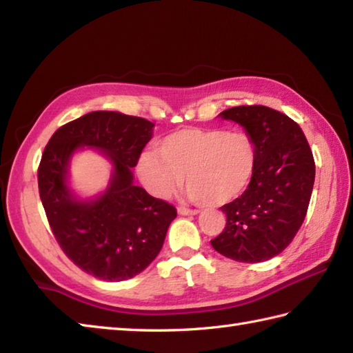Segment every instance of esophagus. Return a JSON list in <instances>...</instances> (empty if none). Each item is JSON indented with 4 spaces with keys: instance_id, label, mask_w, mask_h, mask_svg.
Instances as JSON below:
<instances>
[{
    "instance_id": "34e87169",
    "label": "esophagus",
    "mask_w": 353,
    "mask_h": 353,
    "mask_svg": "<svg viewBox=\"0 0 353 353\" xmlns=\"http://www.w3.org/2000/svg\"><path fill=\"white\" fill-rule=\"evenodd\" d=\"M177 212L181 214V216H196V214H199V210H190L185 208V206H179Z\"/></svg>"
}]
</instances>
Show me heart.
Masks as SVG:
<instances>
[{"mask_svg": "<svg viewBox=\"0 0 353 353\" xmlns=\"http://www.w3.org/2000/svg\"><path fill=\"white\" fill-rule=\"evenodd\" d=\"M259 163V147L248 131L226 128H183L139 159V174L154 196L167 199L182 183L185 194L203 205L217 206L243 194Z\"/></svg>", "mask_w": 353, "mask_h": 353, "instance_id": "obj_1", "label": "heart"}]
</instances>
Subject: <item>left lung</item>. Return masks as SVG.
I'll use <instances>...</instances> for the list:
<instances>
[{
    "mask_svg": "<svg viewBox=\"0 0 353 353\" xmlns=\"http://www.w3.org/2000/svg\"><path fill=\"white\" fill-rule=\"evenodd\" d=\"M240 123L259 147L252 182L223 205L226 226L211 240L225 257L257 263L279 255L294 240L312 196L315 162L299 123L265 105H240L219 114Z\"/></svg>",
    "mask_w": 353,
    "mask_h": 353,
    "instance_id": "8db88e82",
    "label": "left lung"
}]
</instances>
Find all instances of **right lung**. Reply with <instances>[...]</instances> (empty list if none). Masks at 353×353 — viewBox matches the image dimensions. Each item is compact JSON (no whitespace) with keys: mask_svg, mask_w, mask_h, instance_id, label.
<instances>
[{"mask_svg":"<svg viewBox=\"0 0 353 353\" xmlns=\"http://www.w3.org/2000/svg\"><path fill=\"white\" fill-rule=\"evenodd\" d=\"M154 123L117 112H92L54 131L38 168L39 197L61 250L93 277L122 281L141 274L161 252L177 212L134 185L136 167ZM96 148L114 163L108 190L88 201L66 185L68 163L79 148Z\"/></svg>","mask_w":353,"mask_h":353,"instance_id":"obj_1","label":"right lung"}]
</instances>
